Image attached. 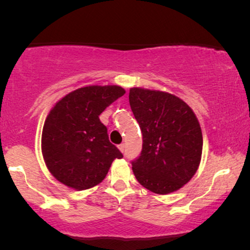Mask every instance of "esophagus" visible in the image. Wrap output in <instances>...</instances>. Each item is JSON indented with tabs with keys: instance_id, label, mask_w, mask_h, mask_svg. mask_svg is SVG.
<instances>
[{
	"instance_id": "obj_1",
	"label": "esophagus",
	"mask_w": 250,
	"mask_h": 250,
	"mask_svg": "<svg viewBox=\"0 0 250 250\" xmlns=\"http://www.w3.org/2000/svg\"><path fill=\"white\" fill-rule=\"evenodd\" d=\"M119 149H120V151H121V153H123V151L125 150V146L122 143V145L119 146Z\"/></svg>"
}]
</instances>
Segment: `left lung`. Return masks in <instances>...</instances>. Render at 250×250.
Here are the masks:
<instances>
[{"label":"left lung","instance_id":"1","mask_svg":"<svg viewBox=\"0 0 250 250\" xmlns=\"http://www.w3.org/2000/svg\"><path fill=\"white\" fill-rule=\"evenodd\" d=\"M129 103L142 131V151L131 162L139 183L155 194L179 190L196 173L202 131L193 109L161 90L130 88Z\"/></svg>","mask_w":250,"mask_h":250}]
</instances>
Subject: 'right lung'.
Here are the masks:
<instances>
[{"instance_id":"add662e5","label":"right lung","mask_w":250,"mask_h":250,"mask_svg":"<svg viewBox=\"0 0 250 250\" xmlns=\"http://www.w3.org/2000/svg\"><path fill=\"white\" fill-rule=\"evenodd\" d=\"M125 90L120 85H88L62 97L51 108L42 130L43 160L55 179L85 190L101 183L123 155L109 142L100 115Z\"/></svg>"}]
</instances>
